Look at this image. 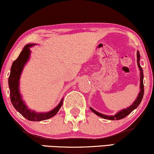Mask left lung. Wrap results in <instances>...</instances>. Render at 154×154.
<instances>
[{"label": "left lung", "mask_w": 154, "mask_h": 154, "mask_svg": "<svg viewBox=\"0 0 154 154\" xmlns=\"http://www.w3.org/2000/svg\"><path fill=\"white\" fill-rule=\"evenodd\" d=\"M137 65H138V67H139V69H140V92H139L137 97V100L134 101V102H133V104H132L131 106L128 107L127 109H123V110L120 111L119 112H118L114 116H107V115L102 114V113H99V112H97V111H96L95 110H94L93 109H92L91 107H90V109H91V111H93V112L95 113L96 115H97L100 117L103 118V119H104L120 120V119H124V118L127 116L128 114H130V113H131L132 111L134 110V109H135L137 107L140 105V104L142 100L143 96H144V83H143V78H144V74H143L142 68L141 67L140 64V52H139V51L137 52Z\"/></svg>", "instance_id": "8db88e82"}]
</instances>
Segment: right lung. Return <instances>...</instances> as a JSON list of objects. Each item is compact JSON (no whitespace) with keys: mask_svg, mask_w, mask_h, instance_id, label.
<instances>
[{"mask_svg":"<svg viewBox=\"0 0 154 154\" xmlns=\"http://www.w3.org/2000/svg\"><path fill=\"white\" fill-rule=\"evenodd\" d=\"M35 44H28L25 45L21 52L20 55L12 63L11 66L10 74L8 79V85L10 88V96L12 104L18 112H20L25 119L31 121H41L49 119L57 114L63 103V98L57 106L49 112L46 113H36L28 109L24 101L22 100V96L20 92V79L21 73L23 70L25 64L29 58L30 55V48L35 45Z\"/></svg>","mask_w":154,"mask_h":154,"instance_id":"1","label":"right lung"}]
</instances>
